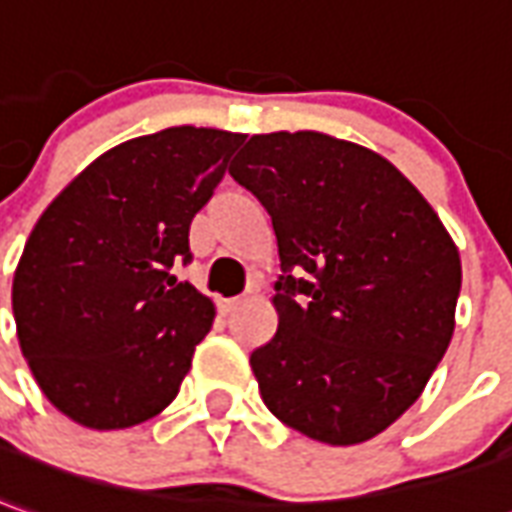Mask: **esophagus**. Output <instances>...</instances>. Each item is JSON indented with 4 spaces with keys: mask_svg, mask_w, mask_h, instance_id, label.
Masks as SVG:
<instances>
[{
    "mask_svg": "<svg viewBox=\"0 0 512 512\" xmlns=\"http://www.w3.org/2000/svg\"><path fill=\"white\" fill-rule=\"evenodd\" d=\"M239 303H242V298H222L220 312L222 315H231V312H236V309H239Z\"/></svg>",
    "mask_w": 512,
    "mask_h": 512,
    "instance_id": "obj_1",
    "label": "esophagus"
}]
</instances>
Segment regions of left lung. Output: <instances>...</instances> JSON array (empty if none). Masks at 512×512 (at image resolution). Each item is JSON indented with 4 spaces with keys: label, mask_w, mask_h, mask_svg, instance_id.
<instances>
[{
    "label": "left lung",
    "mask_w": 512,
    "mask_h": 512,
    "mask_svg": "<svg viewBox=\"0 0 512 512\" xmlns=\"http://www.w3.org/2000/svg\"><path fill=\"white\" fill-rule=\"evenodd\" d=\"M228 172L262 200L287 273L276 334L250 354L267 410L329 446L376 438L451 343L454 239L384 155L329 133L250 136Z\"/></svg>",
    "instance_id": "obj_1"
}]
</instances>
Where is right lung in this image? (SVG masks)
I'll use <instances>...</instances> for the list:
<instances>
[{
    "label": "right lung",
    "instance_id": "add662e5",
    "mask_svg": "<svg viewBox=\"0 0 512 512\" xmlns=\"http://www.w3.org/2000/svg\"><path fill=\"white\" fill-rule=\"evenodd\" d=\"M242 133L167 128L94 158L38 217L13 273L21 354L49 404L128 429L172 404L214 303L169 267Z\"/></svg>",
    "mask_w": 512,
    "mask_h": 512
}]
</instances>
